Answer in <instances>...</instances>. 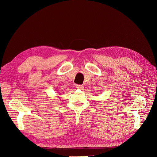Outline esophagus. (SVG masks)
Instances as JSON below:
<instances>
[{
	"label": "esophagus",
	"mask_w": 157,
	"mask_h": 157,
	"mask_svg": "<svg viewBox=\"0 0 157 157\" xmlns=\"http://www.w3.org/2000/svg\"><path fill=\"white\" fill-rule=\"evenodd\" d=\"M77 89H79V90H83L84 86H82V85H79V84H78V85H77Z\"/></svg>",
	"instance_id": "esophagus-1"
}]
</instances>
